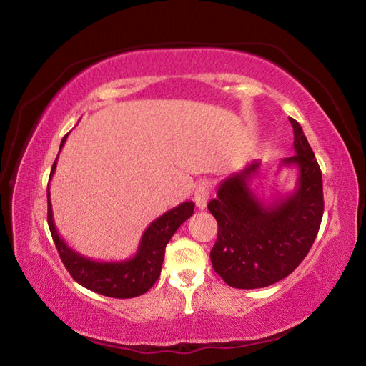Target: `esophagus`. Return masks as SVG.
Instances as JSON below:
<instances>
[{
  "label": "esophagus",
  "instance_id": "1",
  "mask_svg": "<svg viewBox=\"0 0 366 366\" xmlns=\"http://www.w3.org/2000/svg\"><path fill=\"white\" fill-rule=\"evenodd\" d=\"M209 197H211V185L207 182H199L195 187V193H193V199H195V204L198 209H206Z\"/></svg>",
  "mask_w": 366,
  "mask_h": 366
}]
</instances>
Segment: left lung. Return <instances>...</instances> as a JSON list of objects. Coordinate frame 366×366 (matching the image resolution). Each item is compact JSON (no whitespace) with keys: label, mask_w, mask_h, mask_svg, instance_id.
Instances as JSON below:
<instances>
[{"label":"left lung","mask_w":366,"mask_h":366,"mask_svg":"<svg viewBox=\"0 0 366 366\" xmlns=\"http://www.w3.org/2000/svg\"><path fill=\"white\" fill-rule=\"evenodd\" d=\"M294 129L292 157L280 160L278 169L295 167L297 182L291 193L270 203L252 190L261 162H253L220 182L207 209L219 223L211 250L214 270L237 290L274 285L299 266L312 248L324 212L322 174L300 124Z\"/></svg>","instance_id":"1"}]
</instances>
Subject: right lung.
Masks as SVG:
<instances>
[{"instance_id": "obj_1", "label": "right lung", "mask_w": 366, "mask_h": 366, "mask_svg": "<svg viewBox=\"0 0 366 366\" xmlns=\"http://www.w3.org/2000/svg\"><path fill=\"white\" fill-rule=\"evenodd\" d=\"M66 138L67 135L61 142L59 151L64 146ZM56 162L58 157L51 167L50 179L54 169H56ZM46 201H49V215H46V219H49L53 242L56 245L61 261L69 270V274L74 277L76 283L88 287V290L114 299L137 297V295H142L151 290L152 285L160 277L167 244L177 228L185 220L190 219L193 211H195V204L192 201H185V203L169 209L146 228L142 240H139L138 250L132 258L104 262L91 259L88 256L75 252L74 248L64 242V239L58 234V229L54 227L49 187H46Z\"/></svg>"}]
</instances>
